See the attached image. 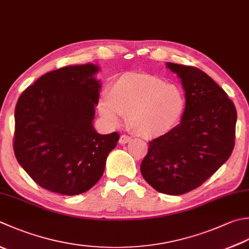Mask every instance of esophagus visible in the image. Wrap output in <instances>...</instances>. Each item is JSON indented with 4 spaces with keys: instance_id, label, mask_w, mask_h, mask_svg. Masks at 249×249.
Returning <instances> with one entry per match:
<instances>
[{
    "instance_id": "esophagus-1",
    "label": "esophagus",
    "mask_w": 249,
    "mask_h": 249,
    "mask_svg": "<svg viewBox=\"0 0 249 249\" xmlns=\"http://www.w3.org/2000/svg\"><path fill=\"white\" fill-rule=\"evenodd\" d=\"M130 140H131V137H130V136H128V135H122V136H121V138H120V143H122V144H125V143L129 142Z\"/></svg>"
}]
</instances>
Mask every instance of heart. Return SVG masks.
Segmentation results:
<instances>
[{
  "label": "heart",
  "mask_w": 249,
  "mask_h": 249,
  "mask_svg": "<svg viewBox=\"0 0 249 249\" xmlns=\"http://www.w3.org/2000/svg\"><path fill=\"white\" fill-rule=\"evenodd\" d=\"M184 98L176 85L148 73L130 72L119 77L99 106L101 115L116 123L127 115V124L144 138L160 137L181 119Z\"/></svg>",
  "instance_id": "obj_1"
}]
</instances>
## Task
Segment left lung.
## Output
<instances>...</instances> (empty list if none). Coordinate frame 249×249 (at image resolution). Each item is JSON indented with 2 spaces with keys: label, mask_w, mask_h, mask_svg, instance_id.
Returning <instances> with one entry per match:
<instances>
[{
  "label": "left lung",
  "mask_w": 249,
  "mask_h": 249,
  "mask_svg": "<svg viewBox=\"0 0 249 249\" xmlns=\"http://www.w3.org/2000/svg\"><path fill=\"white\" fill-rule=\"evenodd\" d=\"M186 90L180 124L149 142L140 172L160 193L180 196L198 188L230 158L235 144L236 109L205 72L167 62Z\"/></svg>",
  "instance_id": "8db88e82"
}]
</instances>
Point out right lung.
<instances>
[{
	"label": "right lung",
	"mask_w": 249,
	"mask_h": 249,
	"mask_svg": "<svg viewBox=\"0 0 249 249\" xmlns=\"http://www.w3.org/2000/svg\"><path fill=\"white\" fill-rule=\"evenodd\" d=\"M94 65L48 72L27 87L15 108V157L34 182L52 192L76 196L104 174L120 135L94 129L100 84Z\"/></svg>",
	"instance_id": "1"
}]
</instances>
